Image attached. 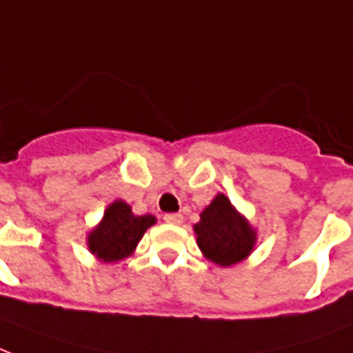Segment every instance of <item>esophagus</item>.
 Returning a JSON list of instances; mask_svg holds the SVG:
<instances>
[{"mask_svg":"<svg viewBox=\"0 0 353 353\" xmlns=\"http://www.w3.org/2000/svg\"><path fill=\"white\" fill-rule=\"evenodd\" d=\"M163 219H165V222H168V224H181L183 214H179V212H166Z\"/></svg>","mask_w":353,"mask_h":353,"instance_id":"obj_1","label":"esophagus"}]
</instances>
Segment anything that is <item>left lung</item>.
Masks as SVG:
<instances>
[{
	"label": "left lung",
	"instance_id": "8db88e82",
	"mask_svg": "<svg viewBox=\"0 0 353 353\" xmlns=\"http://www.w3.org/2000/svg\"><path fill=\"white\" fill-rule=\"evenodd\" d=\"M194 231L201 252L207 259L220 266L235 265L254 248V230L233 209L224 194H219L211 205L205 207Z\"/></svg>",
	"mask_w": 353,
	"mask_h": 353
}]
</instances>
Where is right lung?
I'll return each instance as SVG.
<instances>
[{"label": "right lung", "instance_id": "right-lung-1", "mask_svg": "<svg viewBox=\"0 0 353 353\" xmlns=\"http://www.w3.org/2000/svg\"><path fill=\"white\" fill-rule=\"evenodd\" d=\"M153 224L152 214L134 216L131 207L118 200L105 211L101 224L88 235V248L105 263H114L133 254L144 231Z\"/></svg>", "mask_w": 353, "mask_h": 353}]
</instances>
